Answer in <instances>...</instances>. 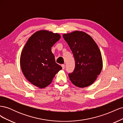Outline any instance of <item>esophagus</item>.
<instances>
[{
    "mask_svg": "<svg viewBox=\"0 0 123 123\" xmlns=\"http://www.w3.org/2000/svg\"><path fill=\"white\" fill-rule=\"evenodd\" d=\"M62 69H65V65H64V64L62 65Z\"/></svg>",
    "mask_w": 123,
    "mask_h": 123,
    "instance_id": "34e87169",
    "label": "esophagus"
}]
</instances>
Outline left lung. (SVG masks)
I'll return each instance as SVG.
<instances>
[{
    "label": "left lung",
    "instance_id": "8db88e82",
    "mask_svg": "<svg viewBox=\"0 0 123 123\" xmlns=\"http://www.w3.org/2000/svg\"><path fill=\"white\" fill-rule=\"evenodd\" d=\"M62 36L75 61L73 72L68 75L71 81L80 88L89 86L94 82L103 67L102 55L97 44L82 31H75Z\"/></svg>",
    "mask_w": 123,
    "mask_h": 123
}]
</instances>
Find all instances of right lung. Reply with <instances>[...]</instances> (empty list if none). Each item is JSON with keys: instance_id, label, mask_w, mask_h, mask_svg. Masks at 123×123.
<instances>
[{"instance_id": "1", "label": "right lung", "mask_w": 123, "mask_h": 123, "mask_svg": "<svg viewBox=\"0 0 123 123\" xmlns=\"http://www.w3.org/2000/svg\"><path fill=\"white\" fill-rule=\"evenodd\" d=\"M61 38L57 33L41 30L28 40L20 56L25 76L32 84L43 88L50 84L62 67L56 63L51 47Z\"/></svg>"}]
</instances>
